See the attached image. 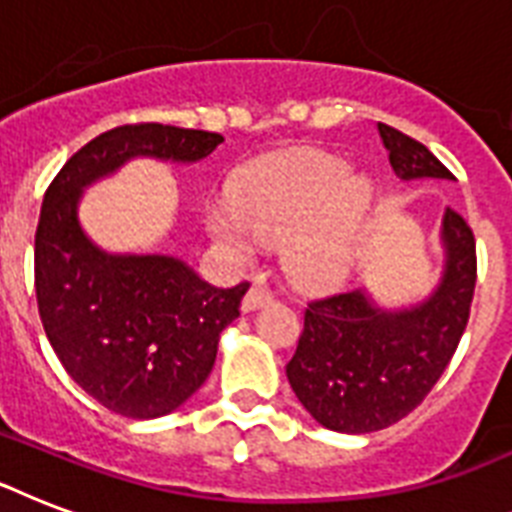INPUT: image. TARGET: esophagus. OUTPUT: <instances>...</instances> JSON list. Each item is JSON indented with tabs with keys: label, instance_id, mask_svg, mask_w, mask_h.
Here are the masks:
<instances>
[{
	"label": "esophagus",
	"instance_id": "obj_1",
	"mask_svg": "<svg viewBox=\"0 0 512 512\" xmlns=\"http://www.w3.org/2000/svg\"><path fill=\"white\" fill-rule=\"evenodd\" d=\"M268 303H271V292H268V289H263V287H252L247 295H244V300H241V311L252 313V311H257V308H263V305H268Z\"/></svg>",
	"mask_w": 512,
	"mask_h": 512
}]
</instances>
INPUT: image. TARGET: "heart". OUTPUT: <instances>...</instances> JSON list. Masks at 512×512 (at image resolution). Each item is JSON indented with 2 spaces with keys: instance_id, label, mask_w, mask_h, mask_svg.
<instances>
[{
  "instance_id": "b5f03b06",
  "label": "heart",
  "mask_w": 512,
  "mask_h": 512,
  "mask_svg": "<svg viewBox=\"0 0 512 512\" xmlns=\"http://www.w3.org/2000/svg\"><path fill=\"white\" fill-rule=\"evenodd\" d=\"M236 207L207 212L212 239L233 257H249L263 241L284 244V271L297 287H337L356 263L377 193L366 177L350 175L337 156H295L252 172L236 188Z\"/></svg>"
}]
</instances>
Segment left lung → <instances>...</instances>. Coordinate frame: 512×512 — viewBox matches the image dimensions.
<instances>
[{"mask_svg":"<svg viewBox=\"0 0 512 512\" xmlns=\"http://www.w3.org/2000/svg\"><path fill=\"white\" fill-rule=\"evenodd\" d=\"M401 180H454L428 148L377 124ZM444 273L425 300L382 308L366 289L313 300L287 380L313 420L337 433H374L422 404L468 327L476 289V239L454 209L441 220Z\"/></svg>","mask_w":512,"mask_h":512,"instance_id":"1","label":"left lung"}]
</instances>
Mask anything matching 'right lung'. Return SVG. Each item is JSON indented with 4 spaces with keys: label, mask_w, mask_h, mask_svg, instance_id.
<instances>
[{
    "label": "right lung",
    "mask_w": 512,
    "mask_h": 512,
    "mask_svg": "<svg viewBox=\"0 0 512 512\" xmlns=\"http://www.w3.org/2000/svg\"><path fill=\"white\" fill-rule=\"evenodd\" d=\"M220 143L217 132L124 124L79 148L44 193L34 241L44 332L71 380L122 417H164L204 385L249 284L217 289L177 257L106 252L84 233L79 201L130 159L193 164Z\"/></svg>",
    "instance_id": "right-lung-1"
}]
</instances>
